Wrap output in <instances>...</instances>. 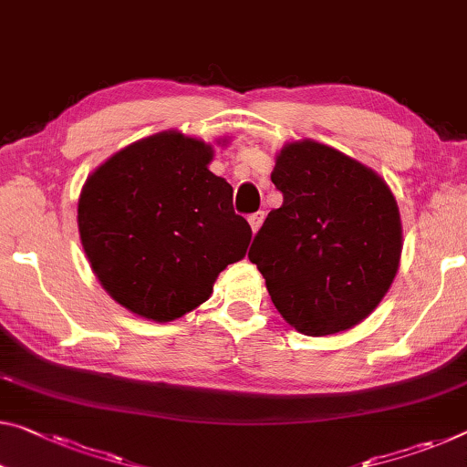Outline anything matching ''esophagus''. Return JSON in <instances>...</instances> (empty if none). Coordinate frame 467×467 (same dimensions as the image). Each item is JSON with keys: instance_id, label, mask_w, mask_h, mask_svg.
<instances>
[{"instance_id": "34e87169", "label": "esophagus", "mask_w": 467, "mask_h": 467, "mask_svg": "<svg viewBox=\"0 0 467 467\" xmlns=\"http://www.w3.org/2000/svg\"><path fill=\"white\" fill-rule=\"evenodd\" d=\"M263 221H265V211L253 213V214H250V217H248V223H250V227H253V232H254V234L258 232V229H261Z\"/></svg>"}]
</instances>
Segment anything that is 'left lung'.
<instances>
[{
	"label": "left lung",
	"instance_id": "8db88e82",
	"mask_svg": "<svg viewBox=\"0 0 467 467\" xmlns=\"http://www.w3.org/2000/svg\"><path fill=\"white\" fill-rule=\"evenodd\" d=\"M271 182L284 202L248 258L282 317L306 336L357 326L389 292L400 258L394 196L374 171L317 141L288 143Z\"/></svg>",
	"mask_w": 467,
	"mask_h": 467
}]
</instances>
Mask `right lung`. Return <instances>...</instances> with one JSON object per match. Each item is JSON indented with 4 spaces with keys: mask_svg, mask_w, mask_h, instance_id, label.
Listing matches in <instances>:
<instances>
[{
    "mask_svg": "<svg viewBox=\"0 0 467 467\" xmlns=\"http://www.w3.org/2000/svg\"><path fill=\"white\" fill-rule=\"evenodd\" d=\"M204 141L169 131L120 150L78 198V234L93 274L129 311L171 321L209 300L246 254L250 225L232 185L213 175Z\"/></svg>",
    "mask_w": 467,
    "mask_h": 467,
    "instance_id": "obj_1",
    "label": "right lung"
}]
</instances>
